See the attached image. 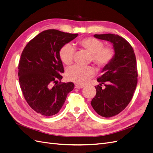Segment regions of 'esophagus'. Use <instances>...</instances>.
I'll use <instances>...</instances> for the list:
<instances>
[{
	"instance_id": "esophagus-1",
	"label": "esophagus",
	"mask_w": 153,
	"mask_h": 153,
	"mask_svg": "<svg viewBox=\"0 0 153 153\" xmlns=\"http://www.w3.org/2000/svg\"><path fill=\"white\" fill-rule=\"evenodd\" d=\"M75 87L76 88V89H82V88L84 87V85H80L76 84V85H75Z\"/></svg>"
}]
</instances>
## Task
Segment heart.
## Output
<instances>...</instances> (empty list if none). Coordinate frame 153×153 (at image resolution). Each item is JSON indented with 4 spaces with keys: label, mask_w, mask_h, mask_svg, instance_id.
<instances>
[{
    "label": "heart",
    "mask_w": 153,
    "mask_h": 153,
    "mask_svg": "<svg viewBox=\"0 0 153 153\" xmlns=\"http://www.w3.org/2000/svg\"><path fill=\"white\" fill-rule=\"evenodd\" d=\"M78 44L91 53V60L99 68H104L112 61L114 50L110 47H104L103 41L94 38L87 37L78 41ZM75 49L70 44H66L59 50L62 62L69 65L73 61ZM95 75L94 69L91 66H73L68 69L67 78L79 85H84Z\"/></svg>",
    "instance_id": "1"
}]
</instances>
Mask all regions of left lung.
Listing matches in <instances>:
<instances>
[{
    "label": "left lung",
    "mask_w": 153,
    "mask_h": 153,
    "mask_svg": "<svg viewBox=\"0 0 153 153\" xmlns=\"http://www.w3.org/2000/svg\"><path fill=\"white\" fill-rule=\"evenodd\" d=\"M96 38L110 41L114 46V57L104 73L98 78L96 94L91 101L92 108L100 115H116L130 102L137 84V66L134 50L128 41L117 34H95ZM103 84L105 89L102 88Z\"/></svg>",
    "instance_id": "left-lung-1"
}]
</instances>
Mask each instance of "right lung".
<instances>
[{"label":"right lung","mask_w":153,"mask_h":153,"mask_svg":"<svg viewBox=\"0 0 153 153\" xmlns=\"http://www.w3.org/2000/svg\"><path fill=\"white\" fill-rule=\"evenodd\" d=\"M55 29L46 30L27 44L18 64V77L23 95L37 113L45 116L57 114L65 102L73 82H59L64 67L61 48L76 38Z\"/></svg>","instance_id":"right-lung-1"}]
</instances>
